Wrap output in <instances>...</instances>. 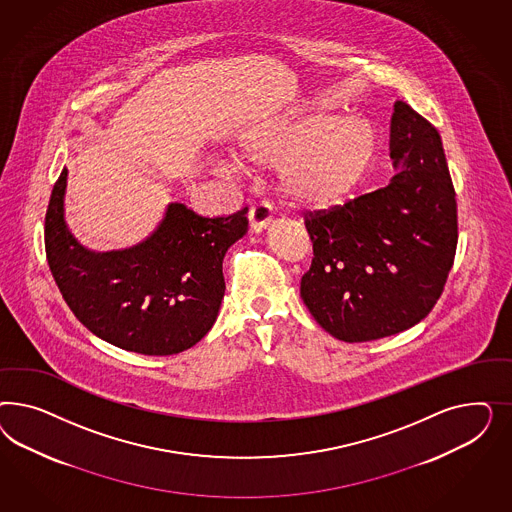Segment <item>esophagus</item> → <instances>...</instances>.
I'll list each match as a JSON object with an SVG mask.
<instances>
[{
  "instance_id": "obj_1",
  "label": "esophagus",
  "mask_w": 512,
  "mask_h": 512,
  "mask_svg": "<svg viewBox=\"0 0 512 512\" xmlns=\"http://www.w3.org/2000/svg\"><path fill=\"white\" fill-rule=\"evenodd\" d=\"M270 221H272V214H270V208L266 204L253 206L248 212L249 233H263L264 229L270 225Z\"/></svg>"
}]
</instances>
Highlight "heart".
<instances>
[{
	"label": "heart",
	"mask_w": 512,
	"mask_h": 512,
	"mask_svg": "<svg viewBox=\"0 0 512 512\" xmlns=\"http://www.w3.org/2000/svg\"><path fill=\"white\" fill-rule=\"evenodd\" d=\"M377 137L357 114L293 110L259 125L238 142L244 171L276 167L281 195L308 214H330L349 201L372 169Z\"/></svg>",
	"instance_id": "heart-1"
}]
</instances>
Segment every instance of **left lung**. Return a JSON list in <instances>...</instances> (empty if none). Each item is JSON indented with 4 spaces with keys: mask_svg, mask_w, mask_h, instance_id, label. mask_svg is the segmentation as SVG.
<instances>
[{
    "mask_svg": "<svg viewBox=\"0 0 512 512\" xmlns=\"http://www.w3.org/2000/svg\"><path fill=\"white\" fill-rule=\"evenodd\" d=\"M390 184L306 219L313 242L300 296L328 334L357 343L420 323L449 278L456 193L441 137L407 103L390 118Z\"/></svg>",
    "mask_w": 512,
    "mask_h": 512,
    "instance_id": "1",
    "label": "left lung"
}]
</instances>
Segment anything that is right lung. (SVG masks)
I'll return each instance as SVG.
<instances>
[{
  "label": "right lung",
  "instance_id": "1",
  "mask_svg": "<svg viewBox=\"0 0 512 512\" xmlns=\"http://www.w3.org/2000/svg\"><path fill=\"white\" fill-rule=\"evenodd\" d=\"M67 169L54 184L47 217L48 266L78 321L101 340L165 357L201 341L225 295L223 257L248 231V208L201 216L171 202L154 233L133 248L86 249L65 223Z\"/></svg>",
  "mask_w": 512,
  "mask_h": 512
}]
</instances>
